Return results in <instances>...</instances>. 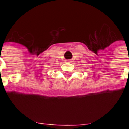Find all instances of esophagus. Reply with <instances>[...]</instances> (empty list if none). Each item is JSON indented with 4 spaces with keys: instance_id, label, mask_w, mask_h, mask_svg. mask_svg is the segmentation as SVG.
I'll return each instance as SVG.
<instances>
[{
    "instance_id": "esophagus-1",
    "label": "esophagus",
    "mask_w": 129,
    "mask_h": 129,
    "mask_svg": "<svg viewBox=\"0 0 129 129\" xmlns=\"http://www.w3.org/2000/svg\"><path fill=\"white\" fill-rule=\"evenodd\" d=\"M68 61V62H70V61Z\"/></svg>"
}]
</instances>
